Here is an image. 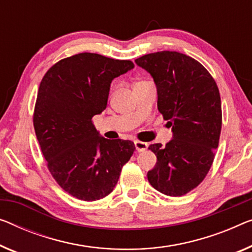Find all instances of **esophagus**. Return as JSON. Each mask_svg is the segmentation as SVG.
Segmentation results:
<instances>
[{
    "label": "esophagus",
    "mask_w": 252,
    "mask_h": 252,
    "mask_svg": "<svg viewBox=\"0 0 252 252\" xmlns=\"http://www.w3.org/2000/svg\"><path fill=\"white\" fill-rule=\"evenodd\" d=\"M134 146H136V149L137 152H144V150L147 149L148 147V144L147 142H142V141H134Z\"/></svg>",
    "instance_id": "1"
}]
</instances>
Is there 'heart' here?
I'll list each match as a JSON object with an SVG mask.
<instances>
[{
	"label": "heart",
	"instance_id": "b5f03b06",
	"mask_svg": "<svg viewBox=\"0 0 252 252\" xmlns=\"http://www.w3.org/2000/svg\"><path fill=\"white\" fill-rule=\"evenodd\" d=\"M145 84H150V82L146 81V80H139V81H137L136 86H138V85H145Z\"/></svg>",
	"mask_w": 252,
	"mask_h": 252
}]
</instances>
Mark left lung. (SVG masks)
<instances>
[{"label": "left lung", "mask_w": 252, "mask_h": 252, "mask_svg": "<svg viewBox=\"0 0 252 252\" xmlns=\"http://www.w3.org/2000/svg\"><path fill=\"white\" fill-rule=\"evenodd\" d=\"M134 62L153 77L157 107L173 133L166 146H149L157 163L148 171V181L166 196H183L205 179L219 147V88L200 63L179 52H156Z\"/></svg>", "instance_id": "1"}]
</instances>
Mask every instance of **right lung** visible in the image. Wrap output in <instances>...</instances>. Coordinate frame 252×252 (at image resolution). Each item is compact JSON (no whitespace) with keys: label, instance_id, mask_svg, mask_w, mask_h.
<instances>
[{"label":"right lung","instance_id":"obj_1","mask_svg":"<svg viewBox=\"0 0 252 252\" xmlns=\"http://www.w3.org/2000/svg\"><path fill=\"white\" fill-rule=\"evenodd\" d=\"M133 67L80 53L59 61L40 82L33 113L40 149L59 186L80 200L110 194L136 149L130 140L100 137L92 120L106 108L112 80Z\"/></svg>","mask_w":252,"mask_h":252}]
</instances>
